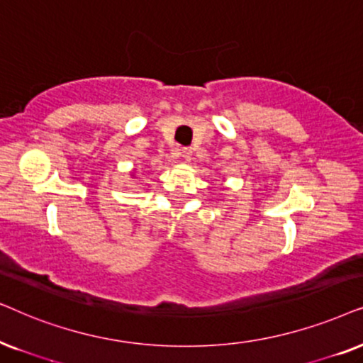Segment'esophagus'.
I'll return each mask as SVG.
<instances>
[{"label":"esophagus","mask_w":363,"mask_h":363,"mask_svg":"<svg viewBox=\"0 0 363 363\" xmlns=\"http://www.w3.org/2000/svg\"><path fill=\"white\" fill-rule=\"evenodd\" d=\"M181 156H182V159H184V161H191V157H192V149H189V147H184L181 151Z\"/></svg>","instance_id":"esophagus-1"}]
</instances>
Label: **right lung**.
<instances>
[{
	"label": "right lung",
	"mask_w": 363,
	"mask_h": 363,
	"mask_svg": "<svg viewBox=\"0 0 363 363\" xmlns=\"http://www.w3.org/2000/svg\"><path fill=\"white\" fill-rule=\"evenodd\" d=\"M133 177H134V172H133Z\"/></svg>",
	"instance_id": "obj_1"
}]
</instances>
